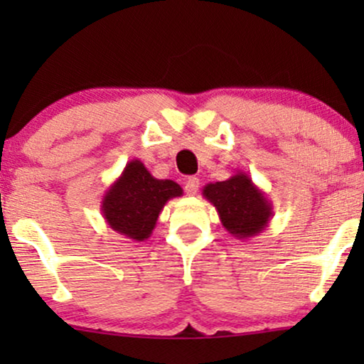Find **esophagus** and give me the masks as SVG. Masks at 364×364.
I'll use <instances>...</instances> for the list:
<instances>
[{"label":"esophagus","instance_id":"1","mask_svg":"<svg viewBox=\"0 0 364 364\" xmlns=\"http://www.w3.org/2000/svg\"><path fill=\"white\" fill-rule=\"evenodd\" d=\"M198 187H200V182H198L197 177H188L186 181L187 196H196V193L198 192Z\"/></svg>","mask_w":364,"mask_h":364}]
</instances>
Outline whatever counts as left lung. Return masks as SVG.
I'll return each mask as SVG.
<instances>
[{
    "label": "left lung",
    "instance_id": "left-lung-1",
    "mask_svg": "<svg viewBox=\"0 0 364 364\" xmlns=\"http://www.w3.org/2000/svg\"><path fill=\"white\" fill-rule=\"evenodd\" d=\"M202 196L215 207L225 230L238 240L257 237L273 217L272 202L245 172H237L223 182L207 183Z\"/></svg>",
    "mask_w": 364,
    "mask_h": 364
}]
</instances>
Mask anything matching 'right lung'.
<instances>
[{
  "instance_id": "right-lung-1",
  "label": "right lung",
  "mask_w": 364,
  "mask_h": 364,
  "mask_svg": "<svg viewBox=\"0 0 364 364\" xmlns=\"http://www.w3.org/2000/svg\"><path fill=\"white\" fill-rule=\"evenodd\" d=\"M182 192L177 182L156 178L139 159H132L104 193L101 212L114 232L144 242L156 228L164 205Z\"/></svg>"
}]
</instances>
